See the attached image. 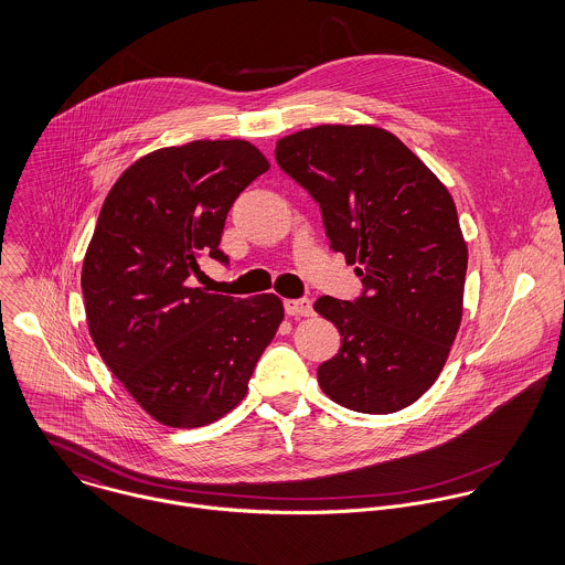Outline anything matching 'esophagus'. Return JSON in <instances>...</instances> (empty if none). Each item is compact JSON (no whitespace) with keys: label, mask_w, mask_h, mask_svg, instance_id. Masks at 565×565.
I'll return each instance as SVG.
<instances>
[{"label":"esophagus","mask_w":565,"mask_h":565,"mask_svg":"<svg viewBox=\"0 0 565 565\" xmlns=\"http://www.w3.org/2000/svg\"><path fill=\"white\" fill-rule=\"evenodd\" d=\"M288 317H312V301L310 299H286L284 301Z\"/></svg>","instance_id":"esophagus-1"}]
</instances>
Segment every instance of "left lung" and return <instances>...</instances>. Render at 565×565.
Here are the masks:
<instances>
[{
	"instance_id": "8db88e82",
	"label": "left lung",
	"mask_w": 565,
	"mask_h": 565,
	"mask_svg": "<svg viewBox=\"0 0 565 565\" xmlns=\"http://www.w3.org/2000/svg\"><path fill=\"white\" fill-rule=\"evenodd\" d=\"M279 168L319 203L326 233L364 292L321 297L315 310L340 332L319 366L340 406L388 415L439 377L462 319L467 244L437 174L393 132L323 124L277 141Z\"/></svg>"
}]
</instances>
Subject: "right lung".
Here are the masks:
<instances>
[{"mask_svg":"<svg viewBox=\"0 0 565 565\" xmlns=\"http://www.w3.org/2000/svg\"><path fill=\"white\" fill-rule=\"evenodd\" d=\"M270 168L244 139L143 154L115 181L83 262L89 334L130 397L159 424L201 428L233 411L284 321L281 299L190 288L218 248L239 192Z\"/></svg>","mask_w":565,"mask_h":565,"instance_id":"add662e5","label":"right lung"}]
</instances>
